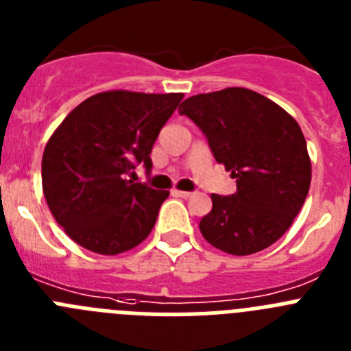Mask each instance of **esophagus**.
<instances>
[{
    "label": "esophagus",
    "mask_w": 351,
    "mask_h": 351,
    "mask_svg": "<svg viewBox=\"0 0 351 351\" xmlns=\"http://www.w3.org/2000/svg\"><path fill=\"white\" fill-rule=\"evenodd\" d=\"M172 195H176V197H181V198H190L191 191H181V190H172Z\"/></svg>",
    "instance_id": "34e87169"
}]
</instances>
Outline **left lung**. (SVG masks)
Returning <instances> with one entry per match:
<instances>
[{
	"instance_id": "8db88e82",
	"label": "left lung",
	"mask_w": 351,
	"mask_h": 351,
	"mask_svg": "<svg viewBox=\"0 0 351 351\" xmlns=\"http://www.w3.org/2000/svg\"><path fill=\"white\" fill-rule=\"evenodd\" d=\"M209 142L214 160L237 182L234 195H210L200 232L214 247L244 256L290 228L311 184L302 130L280 105L244 88L195 95L179 107Z\"/></svg>"
}]
</instances>
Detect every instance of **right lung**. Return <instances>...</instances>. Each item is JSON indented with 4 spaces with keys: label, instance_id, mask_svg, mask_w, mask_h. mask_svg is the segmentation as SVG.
<instances>
[{
    "label": "right lung",
    "instance_id": "add662e5",
    "mask_svg": "<svg viewBox=\"0 0 351 351\" xmlns=\"http://www.w3.org/2000/svg\"><path fill=\"white\" fill-rule=\"evenodd\" d=\"M182 93L105 91L77 105L49 138L42 186L56 221L100 255L128 251L151 234L169 191L130 181L151 172V149Z\"/></svg>",
    "mask_w": 351,
    "mask_h": 351
}]
</instances>
